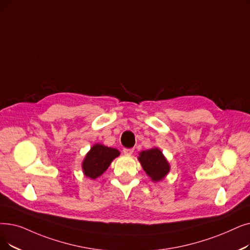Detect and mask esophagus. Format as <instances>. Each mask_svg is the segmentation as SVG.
Listing matches in <instances>:
<instances>
[{"mask_svg":"<svg viewBox=\"0 0 250 250\" xmlns=\"http://www.w3.org/2000/svg\"><path fill=\"white\" fill-rule=\"evenodd\" d=\"M124 153L126 155H132L134 153V148H125Z\"/></svg>","mask_w":250,"mask_h":250,"instance_id":"1","label":"esophagus"}]
</instances>
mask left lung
Returning a JSON list of instances; mask_svg holds the SVG:
<instances>
[{"instance_id":"obj_1","label":"left lung","mask_w":250,"mask_h":250,"mask_svg":"<svg viewBox=\"0 0 250 250\" xmlns=\"http://www.w3.org/2000/svg\"><path fill=\"white\" fill-rule=\"evenodd\" d=\"M138 160L146 175L154 183L164 180L170 170L169 162L157 147L141 151Z\"/></svg>"}]
</instances>
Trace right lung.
I'll use <instances>...</instances> for the list:
<instances>
[{"mask_svg":"<svg viewBox=\"0 0 250 250\" xmlns=\"http://www.w3.org/2000/svg\"><path fill=\"white\" fill-rule=\"evenodd\" d=\"M119 154L121 152L115 148L100 143L94 144L82 162L83 175L92 180L99 178Z\"/></svg>","mask_w":250,"mask_h":250,"instance_id":"right-lung-1","label":"right lung"}]
</instances>
